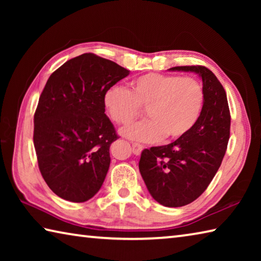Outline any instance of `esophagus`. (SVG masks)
I'll list each match as a JSON object with an SVG mask.
<instances>
[{"label":"esophagus","mask_w":261,"mask_h":261,"mask_svg":"<svg viewBox=\"0 0 261 261\" xmlns=\"http://www.w3.org/2000/svg\"><path fill=\"white\" fill-rule=\"evenodd\" d=\"M141 151H143V145H140L138 143L132 144V152H134V154H136V155H139Z\"/></svg>","instance_id":"esophagus-1"}]
</instances>
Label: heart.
Returning <instances> with one entry per match:
<instances>
[{
    "label": "heart",
    "instance_id": "obj_1",
    "mask_svg": "<svg viewBox=\"0 0 261 261\" xmlns=\"http://www.w3.org/2000/svg\"><path fill=\"white\" fill-rule=\"evenodd\" d=\"M103 105L112 120L126 125L146 108L149 120L121 130L126 138L153 143L166 137L175 140L187 136L197 124L205 106V91L193 77L149 72L135 78L130 90L112 86Z\"/></svg>",
    "mask_w": 261,
    "mask_h": 261
}]
</instances>
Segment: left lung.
<instances>
[{"instance_id":"left-lung-1","label":"left lung","mask_w":261,"mask_h":261,"mask_svg":"<svg viewBox=\"0 0 261 261\" xmlns=\"http://www.w3.org/2000/svg\"><path fill=\"white\" fill-rule=\"evenodd\" d=\"M169 70L199 74L205 91L204 109L187 136L165 146L144 149L139 171L159 204L180 207L201 196L219 170L230 136V112L226 91L210 69L184 65Z\"/></svg>"}]
</instances>
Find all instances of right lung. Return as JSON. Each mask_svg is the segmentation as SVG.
Masks as SVG:
<instances>
[{"instance_id": "1", "label": "right lung", "mask_w": 261, "mask_h": 261, "mask_svg": "<svg viewBox=\"0 0 261 261\" xmlns=\"http://www.w3.org/2000/svg\"><path fill=\"white\" fill-rule=\"evenodd\" d=\"M130 71L85 53L50 74L34 114L33 143L43 179L62 199L84 202L99 191L118 139L103 96Z\"/></svg>"}]
</instances>
